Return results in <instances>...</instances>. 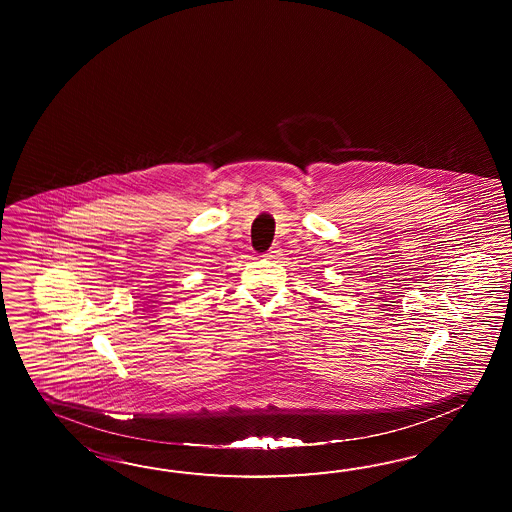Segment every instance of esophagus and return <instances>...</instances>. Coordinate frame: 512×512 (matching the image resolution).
I'll return each mask as SVG.
<instances>
[{
    "instance_id": "esophagus-1",
    "label": "esophagus",
    "mask_w": 512,
    "mask_h": 512,
    "mask_svg": "<svg viewBox=\"0 0 512 512\" xmlns=\"http://www.w3.org/2000/svg\"><path fill=\"white\" fill-rule=\"evenodd\" d=\"M276 256H280V251H278V247H271L269 251L265 252V258H269V260H272V258H276Z\"/></svg>"
}]
</instances>
